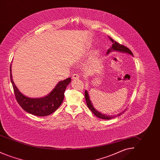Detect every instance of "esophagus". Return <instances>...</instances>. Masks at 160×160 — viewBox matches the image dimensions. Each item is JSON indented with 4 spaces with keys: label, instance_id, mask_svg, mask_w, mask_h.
Returning <instances> with one entry per match:
<instances>
[{
    "label": "esophagus",
    "instance_id": "34e87169",
    "mask_svg": "<svg viewBox=\"0 0 160 160\" xmlns=\"http://www.w3.org/2000/svg\"><path fill=\"white\" fill-rule=\"evenodd\" d=\"M79 77H80V76H79V74H78V73H74V74L72 75V79H74V80L78 79V78H79Z\"/></svg>",
    "mask_w": 160,
    "mask_h": 160
}]
</instances>
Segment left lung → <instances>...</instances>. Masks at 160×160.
Returning a JSON list of instances; mask_svg holds the SVG:
<instances>
[{
	"mask_svg": "<svg viewBox=\"0 0 160 160\" xmlns=\"http://www.w3.org/2000/svg\"><path fill=\"white\" fill-rule=\"evenodd\" d=\"M110 39L111 40V41L113 42V45L112 46V48L108 50L107 54L109 52H110V51L113 50L119 51V52H123V53L125 52V53L130 54L132 56L133 55L132 53L131 52V51L129 50L128 47H127L126 46H123L122 44H119V42L115 41L113 39H112L111 38H110ZM84 96H85V99H86V104H87V106L88 107V108L91 110L93 114H95L97 117L100 118V119H111L112 118H114L117 117L118 116L121 115L124 112H123L122 113H119V114H118L117 115H114V116H108L107 114H102L101 113H100L98 111H97L93 106V105L92 104L91 101L90 100V98H89V96L88 92L87 91H85Z\"/></svg>",
	"mask_w": 160,
	"mask_h": 160,
	"instance_id": "8db88e82",
	"label": "left lung"
}]
</instances>
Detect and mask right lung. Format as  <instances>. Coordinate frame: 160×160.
Instances as JSON below:
<instances>
[{"instance_id": "obj_1", "label": "right lung", "mask_w": 160, "mask_h": 160, "mask_svg": "<svg viewBox=\"0 0 160 160\" xmlns=\"http://www.w3.org/2000/svg\"><path fill=\"white\" fill-rule=\"evenodd\" d=\"M10 78L17 102L26 112L38 116H46L52 114L59 107L64 99L66 88L71 80V78L69 77L65 80L61 81L45 97L31 98L24 96L16 87L12 80L11 67Z\"/></svg>"}]
</instances>
